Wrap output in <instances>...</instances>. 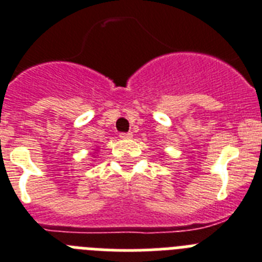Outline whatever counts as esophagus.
Masks as SVG:
<instances>
[{
	"mask_svg": "<svg viewBox=\"0 0 262 262\" xmlns=\"http://www.w3.org/2000/svg\"><path fill=\"white\" fill-rule=\"evenodd\" d=\"M132 137H133L132 132H128V133H120V138H122V140H129V138Z\"/></svg>",
	"mask_w": 262,
	"mask_h": 262,
	"instance_id": "34e87169",
	"label": "esophagus"
}]
</instances>
